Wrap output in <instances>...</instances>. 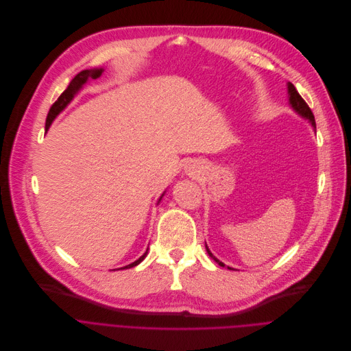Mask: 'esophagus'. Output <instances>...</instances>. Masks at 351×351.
<instances>
[{"label":"esophagus","instance_id":"34e87169","mask_svg":"<svg viewBox=\"0 0 351 351\" xmlns=\"http://www.w3.org/2000/svg\"><path fill=\"white\" fill-rule=\"evenodd\" d=\"M188 171H189V174L196 173V167H195V165H191V167H188Z\"/></svg>","mask_w":351,"mask_h":351}]
</instances>
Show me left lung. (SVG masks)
Returning <instances> with one entry per match:
<instances>
[{"instance_id":"left-lung-1","label":"left lung","mask_w":351,"mask_h":351,"mask_svg":"<svg viewBox=\"0 0 351 351\" xmlns=\"http://www.w3.org/2000/svg\"><path fill=\"white\" fill-rule=\"evenodd\" d=\"M288 94H289V104H291V106L293 108V110H295V112H298L302 117L307 119V120L311 123V125L314 127V130H315L317 127H315V119H314V114H313L311 109L308 108V105L306 104V101L300 97V94L298 93V90L295 88V86H293L292 83H288ZM206 250H207L208 256L212 257V258H213L219 265L224 267V263H221L219 258H216V257L212 254V252L208 250L207 245H206ZM228 268H230V269H232L231 267H228Z\"/></svg>"}]
</instances>
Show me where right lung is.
Returning <instances> with one entry per match:
<instances>
[{"mask_svg":"<svg viewBox=\"0 0 351 351\" xmlns=\"http://www.w3.org/2000/svg\"><path fill=\"white\" fill-rule=\"evenodd\" d=\"M102 72H104L102 69H90V70H83V72H80L79 75L75 76V79H73L72 82H70V84L67 86V88L60 94V97H59V98L53 102V105L51 106V109H49V112H48V116H47V120H45V130L49 128V125H51V123L53 121V119L70 104V101H72V99L75 98V95L79 93V90L83 87V84H86L88 79H94V80H95V79L101 77ZM163 195H165V193H163ZM163 195L160 196V199L163 197ZM160 199H159V202H160ZM147 253H148V250H147L141 257H139L138 260H135L134 263H131V264L123 267V269H124V268L135 267L136 264L141 263V261L147 257Z\"/></svg>","mask_w":351,"mask_h":351,"instance_id":"obj_1","label":"right lung"}]
</instances>
